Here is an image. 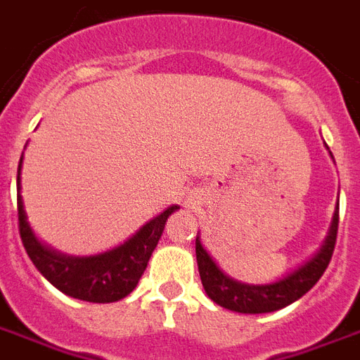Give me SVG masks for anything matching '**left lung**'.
Wrapping results in <instances>:
<instances>
[{"label": "left lung", "mask_w": 360, "mask_h": 360, "mask_svg": "<svg viewBox=\"0 0 360 360\" xmlns=\"http://www.w3.org/2000/svg\"><path fill=\"white\" fill-rule=\"evenodd\" d=\"M328 155L334 160L330 150H328ZM338 210L340 204H336L328 234H326L323 245L317 249V253L309 257L306 262H302L300 266H296L295 270L287 271L283 278L276 279L271 283H241L238 279L226 276L213 260V257L205 251L198 232L196 236V262H198L200 279L204 285L205 295L221 308L238 311V314H270V311H278L302 298L319 281L321 276L325 274L326 266L333 259L334 243H336V234H338Z\"/></svg>", "instance_id": "1"}]
</instances>
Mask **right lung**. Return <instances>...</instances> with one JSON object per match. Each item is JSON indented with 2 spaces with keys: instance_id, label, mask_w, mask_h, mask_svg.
I'll return each instance as SVG.
<instances>
[{
  "instance_id": "1",
  "label": "right lung",
  "mask_w": 360,
  "mask_h": 360,
  "mask_svg": "<svg viewBox=\"0 0 360 360\" xmlns=\"http://www.w3.org/2000/svg\"><path fill=\"white\" fill-rule=\"evenodd\" d=\"M22 162H24V153L20 156L18 175H16L18 223H20L18 226H20V238L27 257L41 271V276L64 295L84 302L109 304V302H117L130 295L149 264L150 255L158 245L168 217L179 210V205H169L160 215L145 223L124 243L107 249L103 253L89 255V257L60 253L43 243L27 223L24 200L20 194Z\"/></svg>"
}]
</instances>
